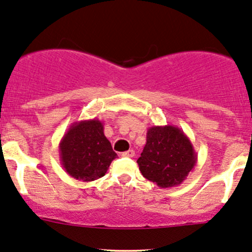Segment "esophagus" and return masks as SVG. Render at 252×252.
Returning <instances> with one entry per match:
<instances>
[{
    "label": "esophagus",
    "mask_w": 252,
    "mask_h": 252,
    "mask_svg": "<svg viewBox=\"0 0 252 252\" xmlns=\"http://www.w3.org/2000/svg\"><path fill=\"white\" fill-rule=\"evenodd\" d=\"M122 156H126V158H134L135 156V152L132 149H129L128 152L122 153Z\"/></svg>",
    "instance_id": "esophagus-1"
}]
</instances>
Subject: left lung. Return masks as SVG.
I'll list each match as a JSON object with an SVG mask.
<instances>
[{
	"label": "left lung",
	"mask_w": 252,
	"mask_h": 252,
	"mask_svg": "<svg viewBox=\"0 0 252 252\" xmlns=\"http://www.w3.org/2000/svg\"><path fill=\"white\" fill-rule=\"evenodd\" d=\"M196 153L186 134L174 126H154L137 163L141 173L161 189L179 186L194 168Z\"/></svg>",
	"instance_id": "obj_1"
}]
</instances>
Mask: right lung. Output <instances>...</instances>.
<instances>
[{"label": "right lung", "instance_id": "add662e5", "mask_svg": "<svg viewBox=\"0 0 252 252\" xmlns=\"http://www.w3.org/2000/svg\"><path fill=\"white\" fill-rule=\"evenodd\" d=\"M59 152L66 173L83 182L102 178L117 158L97 118L72 124L60 141Z\"/></svg>", "mask_w": 252, "mask_h": 252}]
</instances>
